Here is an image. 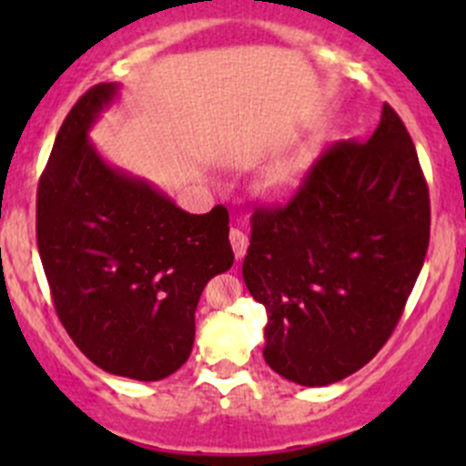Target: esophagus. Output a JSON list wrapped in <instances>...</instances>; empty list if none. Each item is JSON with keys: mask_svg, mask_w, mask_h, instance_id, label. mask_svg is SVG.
<instances>
[{"mask_svg": "<svg viewBox=\"0 0 466 466\" xmlns=\"http://www.w3.org/2000/svg\"><path fill=\"white\" fill-rule=\"evenodd\" d=\"M229 243H232L234 257H237V259H243V255H246L248 250V234L243 232V229L232 228L229 229Z\"/></svg>", "mask_w": 466, "mask_h": 466, "instance_id": "obj_1", "label": "esophagus"}]
</instances>
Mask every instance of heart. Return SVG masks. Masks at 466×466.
<instances>
[{
  "mask_svg": "<svg viewBox=\"0 0 466 466\" xmlns=\"http://www.w3.org/2000/svg\"><path fill=\"white\" fill-rule=\"evenodd\" d=\"M299 173H302V168H299L298 164L279 168V171L270 177V182H268V189H270L272 194H289V191H293L295 187H298Z\"/></svg>",
  "mask_w": 466,
  "mask_h": 466,
  "instance_id": "obj_1",
  "label": "heart"
}]
</instances>
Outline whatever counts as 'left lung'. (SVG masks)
<instances>
[{"instance_id": "1", "label": "left lung", "mask_w": 466, "mask_h": 466, "mask_svg": "<svg viewBox=\"0 0 466 466\" xmlns=\"http://www.w3.org/2000/svg\"><path fill=\"white\" fill-rule=\"evenodd\" d=\"M243 279L268 311L263 359L322 388L359 372L397 327L431 237L415 144L385 103L365 144L329 146L284 207H257Z\"/></svg>"}]
</instances>
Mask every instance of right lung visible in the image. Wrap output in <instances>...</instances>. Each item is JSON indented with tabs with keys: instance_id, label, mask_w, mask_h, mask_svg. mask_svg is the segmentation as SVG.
<instances>
[{
	"instance_id": "right-lung-1",
	"label": "right lung",
	"mask_w": 466,
	"mask_h": 466,
	"mask_svg": "<svg viewBox=\"0 0 466 466\" xmlns=\"http://www.w3.org/2000/svg\"><path fill=\"white\" fill-rule=\"evenodd\" d=\"M116 94L94 86L60 126L37 187V248L78 350L116 377L159 380L189 359L207 281L232 268L229 216L189 214L103 159L89 130Z\"/></svg>"
}]
</instances>
